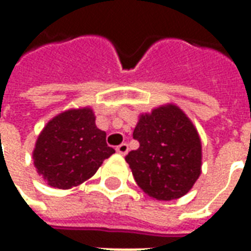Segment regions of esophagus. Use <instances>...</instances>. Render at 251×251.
<instances>
[{
	"label": "esophagus",
	"instance_id": "34e87169",
	"mask_svg": "<svg viewBox=\"0 0 251 251\" xmlns=\"http://www.w3.org/2000/svg\"><path fill=\"white\" fill-rule=\"evenodd\" d=\"M115 151H117V153H120V154H122V156H125L126 153L129 152V147H127V144H121V145H118V147L115 148Z\"/></svg>",
	"mask_w": 251,
	"mask_h": 251
}]
</instances>
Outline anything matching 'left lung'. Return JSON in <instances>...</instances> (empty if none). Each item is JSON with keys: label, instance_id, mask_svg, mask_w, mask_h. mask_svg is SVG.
<instances>
[{"label": "left lung", "instance_id": "1", "mask_svg": "<svg viewBox=\"0 0 251 251\" xmlns=\"http://www.w3.org/2000/svg\"><path fill=\"white\" fill-rule=\"evenodd\" d=\"M133 138L140 148L125 160L145 194L174 200L194 187L201 174V142L183 110L169 103L141 114Z\"/></svg>", "mask_w": 251, "mask_h": 251}]
</instances>
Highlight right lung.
I'll use <instances>...</instances> for the list:
<instances>
[{
    "instance_id": "right-lung-1",
    "label": "right lung",
    "mask_w": 251,
    "mask_h": 251,
    "mask_svg": "<svg viewBox=\"0 0 251 251\" xmlns=\"http://www.w3.org/2000/svg\"><path fill=\"white\" fill-rule=\"evenodd\" d=\"M115 151L95 125L90 107L66 110L53 117L37 137L33 164L53 188L70 189L95 175Z\"/></svg>"
}]
</instances>
